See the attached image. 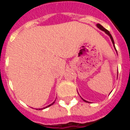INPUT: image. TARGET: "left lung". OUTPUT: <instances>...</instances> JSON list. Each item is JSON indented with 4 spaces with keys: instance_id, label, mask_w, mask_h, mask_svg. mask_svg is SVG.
Masks as SVG:
<instances>
[{
    "instance_id": "left-lung-1",
    "label": "left lung",
    "mask_w": 130,
    "mask_h": 130,
    "mask_svg": "<svg viewBox=\"0 0 130 130\" xmlns=\"http://www.w3.org/2000/svg\"><path fill=\"white\" fill-rule=\"evenodd\" d=\"M96 26H97V27H98V28H99V29H101V30H102V31H105V33L107 34H108V35H109V36H110V38H111V41H112V42H113V46H114V47H115V43H114V40H113V37H112V36H111V34H110V32H109V31H108V30H107V29H105V27H103V26H102V25H101V24H99V23H97V24H96ZM115 50H116V48H115ZM82 100H83L84 101H85L86 103H88V101H85V100H84V99H82Z\"/></svg>"
}]
</instances>
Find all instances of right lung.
<instances>
[{
    "mask_svg": "<svg viewBox=\"0 0 130 130\" xmlns=\"http://www.w3.org/2000/svg\"><path fill=\"white\" fill-rule=\"evenodd\" d=\"M54 103H55V102H53V103H52V104H51V105H48V106H47V107H44V108H42V109H41V110H42V109H45V108H47V107H50V106H51V105H53V104H54ZM39 110H40V109H39Z\"/></svg>",
    "mask_w": 130,
    "mask_h": 130,
    "instance_id": "add662e5",
    "label": "right lung"
}]
</instances>
